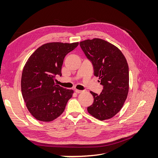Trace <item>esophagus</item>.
Listing matches in <instances>:
<instances>
[{"instance_id": "1", "label": "esophagus", "mask_w": 158, "mask_h": 158, "mask_svg": "<svg viewBox=\"0 0 158 158\" xmlns=\"http://www.w3.org/2000/svg\"><path fill=\"white\" fill-rule=\"evenodd\" d=\"M75 92L77 93V94H80V93H82V92H83L84 91H82V90H79V89H75Z\"/></svg>"}]
</instances>
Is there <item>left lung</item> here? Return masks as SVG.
Returning <instances> with one entry per match:
<instances>
[{
	"label": "left lung",
	"instance_id": "8db88e82",
	"mask_svg": "<svg viewBox=\"0 0 158 158\" xmlns=\"http://www.w3.org/2000/svg\"><path fill=\"white\" fill-rule=\"evenodd\" d=\"M80 45L93 65L94 75L103 85L99 95L90 92L94 103L88 107V111L100 121L111 118L119 112L127 98L129 73L127 60L117 47L102 39L85 40Z\"/></svg>",
	"mask_w": 158,
	"mask_h": 158
}]
</instances>
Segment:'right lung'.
Instances as JSON below:
<instances>
[{
    "mask_svg": "<svg viewBox=\"0 0 158 158\" xmlns=\"http://www.w3.org/2000/svg\"><path fill=\"white\" fill-rule=\"evenodd\" d=\"M78 45L53 42L41 45L28 59L23 67L21 89L30 113L41 121L50 122L63 113L74 91L56 85L55 77L62 76L65 56Z\"/></svg>",
    "mask_w": 158,
    "mask_h": 158,
    "instance_id": "add662e5",
    "label": "right lung"
}]
</instances>
